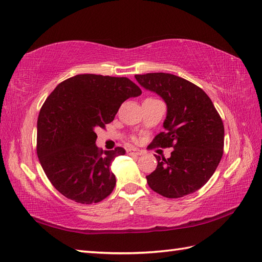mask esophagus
Listing matches in <instances>:
<instances>
[{
  "mask_svg": "<svg viewBox=\"0 0 262 262\" xmlns=\"http://www.w3.org/2000/svg\"><path fill=\"white\" fill-rule=\"evenodd\" d=\"M126 152H127V155H131V156H140V155H142L141 150H139L137 148H132V147L127 148Z\"/></svg>",
  "mask_w": 262,
  "mask_h": 262,
  "instance_id": "obj_1",
  "label": "esophagus"
}]
</instances>
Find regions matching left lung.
<instances>
[{
    "instance_id": "8db88e82",
    "label": "left lung",
    "mask_w": 262,
    "mask_h": 262,
    "mask_svg": "<svg viewBox=\"0 0 262 262\" xmlns=\"http://www.w3.org/2000/svg\"><path fill=\"white\" fill-rule=\"evenodd\" d=\"M137 82L167 105L164 132L151 144L173 147L169 158L155 155L158 165L148 175L149 187L167 199L199 190L212 177L224 147V126L211 98L199 86L176 75H136Z\"/></svg>"
}]
</instances>
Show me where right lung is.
Masks as SVG:
<instances>
[{
    "instance_id": "1",
    "label": "right lung",
    "mask_w": 262,
    "mask_h": 262,
    "mask_svg": "<svg viewBox=\"0 0 262 262\" xmlns=\"http://www.w3.org/2000/svg\"><path fill=\"white\" fill-rule=\"evenodd\" d=\"M141 93L129 78L94 74L76 75L52 91L39 113L37 154L60 194L92 204L112 193L116 179L111 164L125 150L98 149L95 130L112 122L127 98Z\"/></svg>"
}]
</instances>
